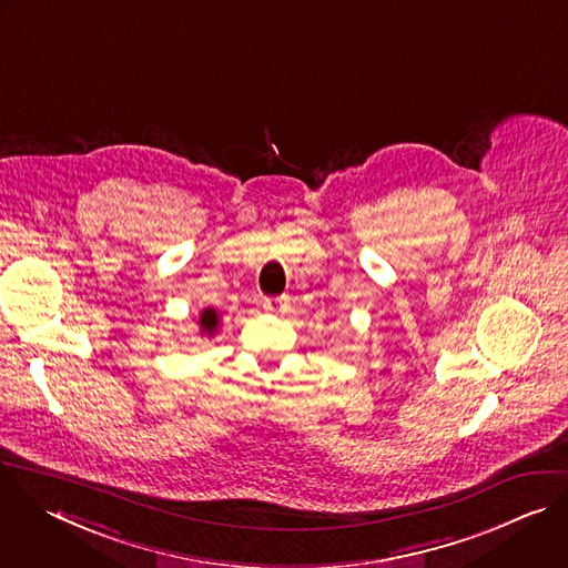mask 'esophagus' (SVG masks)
Here are the masks:
<instances>
[{
	"mask_svg": "<svg viewBox=\"0 0 568 568\" xmlns=\"http://www.w3.org/2000/svg\"><path fill=\"white\" fill-rule=\"evenodd\" d=\"M264 308L268 311V313H280L282 308H284V302L282 300H277V297H264Z\"/></svg>",
	"mask_w": 568,
	"mask_h": 568,
	"instance_id": "34e87169",
	"label": "esophagus"
}]
</instances>
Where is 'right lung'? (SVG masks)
I'll list each match as a JSON object with an SVG mask.
<instances>
[{
  "label": "right lung",
  "instance_id": "obj_1",
  "mask_svg": "<svg viewBox=\"0 0 568 568\" xmlns=\"http://www.w3.org/2000/svg\"><path fill=\"white\" fill-rule=\"evenodd\" d=\"M220 324H222V315L217 313V308H213V306L202 308V313H200V317H197V326H200V333H202V335L213 337V335L217 333Z\"/></svg>",
  "mask_w": 568,
  "mask_h": 568
}]
</instances>
